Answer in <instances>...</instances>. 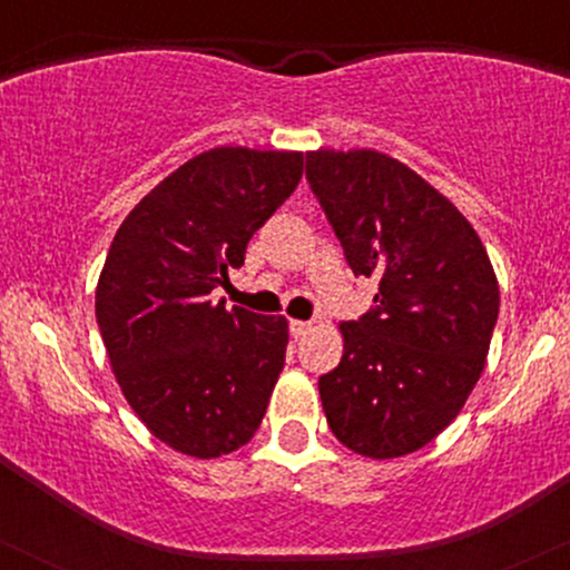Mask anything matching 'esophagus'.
Here are the masks:
<instances>
[{
	"mask_svg": "<svg viewBox=\"0 0 570 570\" xmlns=\"http://www.w3.org/2000/svg\"><path fill=\"white\" fill-rule=\"evenodd\" d=\"M289 332H292V337H305L307 332H311V324L299 322V318H292V322H289Z\"/></svg>",
	"mask_w": 570,
	"mask_h": 570,
	"instance_id": "1",
	"label": "esophagus"
}]
</instances>
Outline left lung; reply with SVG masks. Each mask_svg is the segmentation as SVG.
<instances>
[{"mask_svg": "<svg viewBox=\"0 0 570 570\" xmlns=\"http://www.w3.org/2000/svg\"><path fill=\"white\" fill-rule=\"evenodd\" d=\"M307 181L375 307L340 324L343 358L318 377L332 434L364 458L421 450L453 423L485 370L499 281L469 219L375 149H316Z\"/></svg>", "mask_w": 570, "mask_h": 570, "instance_id": "obj_1", "label": "left lung"}]
</instances>
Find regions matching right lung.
<instances>
[{
	"label": "right lung",
	"mask_w": 570,
	"mask_h": 570,
	"mask_svg": "<svg viewBox=\"0 0 570 570\" xmlns=\"http://www.w3.org/2000/svg\"><path fill=\"white\" fill-rule=\"evenodd\" d=\"M303 153L214 147L122 219L96 286V322L139 421L193 458L244 448L284 370L289 324L212 292L294 193Z\"/></svg>",
	"instance_id": "right-lung-1"
}]
</instances>
